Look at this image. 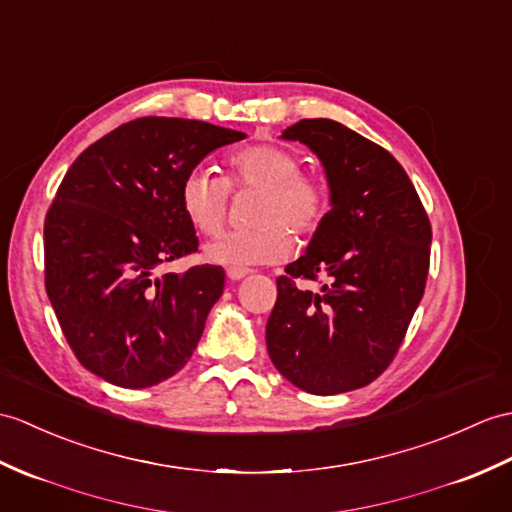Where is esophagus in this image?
Here are the masks:
<instances>
[{
	"label": "esophagus",
	"instance_id": "obj_1",
	"mask_svg": "<svg viewBox=\"0 0 512 512\" xmlns=\"http://www.w3.org/2000/svg\"><path fill=\"white\" fill-rule=\"evenodd\" d=\"M246 275H248L246 268H229V270H227V277H229L231 281H240V279H244Z\"/></svg>",
	"mask_w": 512,
	"mask_h": 512
}]
</instances>
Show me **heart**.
<instances>
[{
    "mask_svg": "<svg viewBox=\"0 0 512 512\" xmlns=\"http://www.w3.org/2000/svg\"><path fill=\"white\" fill-rule=\"evenodd\" d=\"M229 189L259 192L251 231H231L205 246V257L229 268L277 264L292 253L290 235L318 231L329 211V189L323 178L303 172L296 152L277 144H251L227 159V174L209 168L189 170L181 183V209L202 233L222 231L229 213Z\"/></svg>",
    "mask_w": 512,
    "mask_h": 512,
    "instance_id": "1",
    "label": "heart"
}]
</instances>
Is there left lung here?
Masks as SVG:
<instances>
[{"label": "left lung", "instance_id": "obj_1", "mask_svg": "<svg viewBox=\"0 0 512 512\" xmlns=\"http://www.w3.org/2000/svg\"><path fill=\"white\" fill-rule=\"evenodd\" d=\"M281 137L316 152L331 209L277 279L266 347L288 382L338 395L371 384L395 360L425 292L432 227L406 170L371 139L325 117ZM296 278L321 290L299 289Z\"/></svg>", "mask_w": 512, "mask_h": 512}]
</instances>
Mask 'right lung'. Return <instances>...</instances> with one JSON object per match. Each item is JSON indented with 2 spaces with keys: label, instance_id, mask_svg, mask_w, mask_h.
<instances>
[{
  "label": "right lung",
  "instance_id": "add662e5",
  "mask_svg": "<svg viewBox=\"0 0 512 512\" xmlns=\"http://www.w3.org/2000/svg\"><path fill=\"white\" fill-rule=\"evenodd\" d=\"M244 133L181 117H139L71 163L43 227L45 290L78 362L122 388H148L192 358L224 290L220 266L165 272L198 251L181 183Z\"/></svg>",
  "mask_w": 512,
  "mask_h": 512
}]
</instances>
